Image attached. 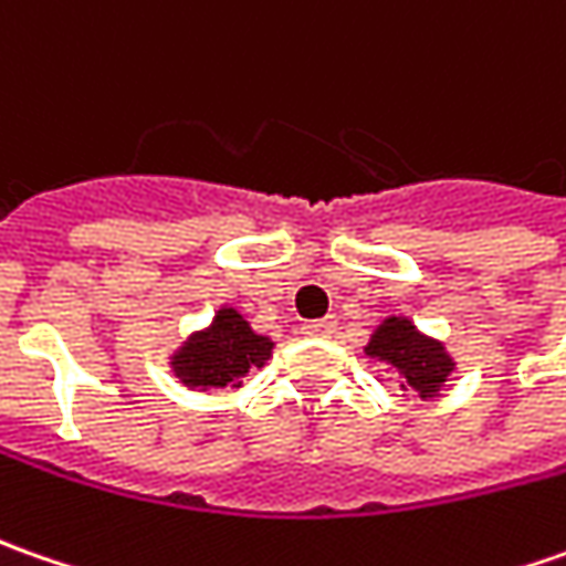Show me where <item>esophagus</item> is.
Returning <instances> with one entry per match:
<instances>
[{
	"label": "esophagus",
	"mask_w": 566,
	"mask_h": 566,
	"mask_svg": "<svg viewBox=\"0 0 566 566\" xmlns=\"http://www.w3.org/2000/svg\"><path fill=\"white\" fill-rule=\"evenodd\" d=\"M335 328H338V319H335V316L303 322V335H313V338H328V335H335Z\"/></svg>",
	"instance_id": "obj_1"
}]
</instances>
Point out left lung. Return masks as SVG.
Segmentation results:
<instances>
[{"label": "left lung", "mask_w": 566, "mask_h": 566, "mask_svg": "<svg viewBox=\"0 0 566 566\" xmlns=\"http://www.w3.org/2000/svg\"><path fill=\"white\" fill-rule=\"evenodd\" d=\"M366 357L385 360L398 373L400 388H413L419 398H439L441 385L454 373L444 344L422 335L407 316H388L366 344Z\"/></svg>", "instance_id": "left-lung-1"}]
</instances>
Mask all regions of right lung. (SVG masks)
Here are the masks:
<instances>
[{"instance_id": "1", "label": "right lung", "mask_w": 566, "mask_h": 566, "mask_svg": "<svg viewBox=\"0 0 566 566\" xmlns=\"http://www.w3.org/2000/svg\"><path fill=\"white\" fill-rule=\"evenodd\" d=\"M272 338L256 335L250 322L234 310L222 306L216 319L206 328L193 332L175 354H171V373L185 381L187 388H241V379L253 366H265L272 357Z\"/></svg>"}]
</instances>
